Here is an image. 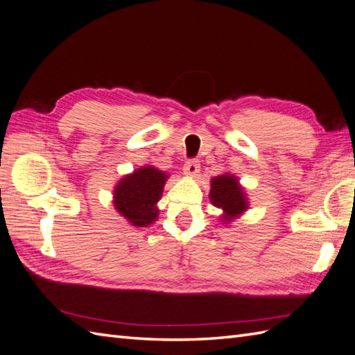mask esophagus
Instances as JSON below:
<instances>
[{
    "label": "esophagus",
    "instance_id": "obj_1",
    "mask_svg": "<svg viewBox=\"0 0 355 355\" xmlns=\"http://www.w3.org/2000/svg\"><path fill=\"white\" fill-rule=\"evenodd\" d=\"M198 171H200V162H198L197 159H189L185 162L184 173L187 176H196Z\"/></svg>",
    "mask_w": 355,
    "mask_h": 355
}]
</instances>
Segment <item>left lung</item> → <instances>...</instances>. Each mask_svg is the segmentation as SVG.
<instances>
[{"label": "left lung", "mask_w": 355, "mask_h": 355, "mask_svg": "<svg viewBox=\"0 0 355 355\" xmlns=\"http://www.w3.org/2000/svg\"><path fill=\"white\" fill-rule=\"evenodd\" d=\"M209 196L211 202L224 211V215H226L224 218L226 220L236 217L238 214L244 212L247 207L243 189L238 185L236 178L230 175H223L212 179Z\"/></svg>", "instance_id": "8db88e82"}]
</instances>
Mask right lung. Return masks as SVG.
<instances>
[{
	"label": "right lung",
	"instance_id": "obj_1",
	"mask_svg": "<svg viewBox=\"0 0 355 355\" xmlns=\"http://www.w3.org/2000/svg\"><path fill=\"white\" fill-rule=\"evenodd\" d=\"M167 175L150 166L120 180L114 191L116 209L134 226L144 227L157 220V205Z\"/></svg>",
	"mask_w": 355,
	"mask_h": 355
}]
</instances>
